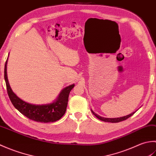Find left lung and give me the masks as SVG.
<instances>
[{"label": "left lung", "instance_id": "1", "mask_svg": "<svg viewBox=\"0 0 156 156\" xmlns=\"http://www.w3.org/2000/svg\"><path fill=\"white\" fill-rule=\"evenodd\" d=\"M91 111L92 113H93V115L95 116L96 117H97L98 119H100V120L102 121H105V122H121V121H125L126 120V119L129 118L130 117H131L132 115H133L135 112V111L133 112H132V113L129 114L128 115H126V116H124V117H117V118H106V117H101V116L98 115L97 114H96L95 112L92 110L91 109Z\"/></svg>", "mask_w": 156, "mask_h": 156}]
</instances>
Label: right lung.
Masks as SVG:
<instances>
[{
	"label": "right lung",
	"instance_id": "right-lung-1",
	"mask_svg": "<svg viewBox=\"0 0 156 156\" xmlns=\"http://www.w3.org/2000/svg\"><path fill=\"white\" fill-rule=\"evenodd\" d=\"M7 60L5 66V80L9 97L15 108L33 121L41 122H52L60 119L65 114L67 108L69 94L74 87V84L65 87L58 95V98L51 103L34 105L23 101L18 97L10 87L6 72Z\"/></svg>",
	"mask_w": 156,
	"mask_h": 156
}]
</instances>
